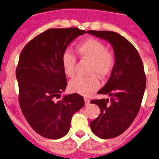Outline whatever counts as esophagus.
<instances>
[{
	"mask_svg": "<svg viewBox=\"0 0 159 159\" xmlns=\"http://www.w3.org/2000/svg\"><path fill=\"white\" fill-rule=\"evenodd\" d=\"M84 102H85V105H86V106H88V105H89L90 100L89 99V98H84Z\"/></svg>",
	"mask_w": 159,
	"mask_h": 159,
	"instance_id": "34e87169",
	"label": "esophagus"
}]
</instances>
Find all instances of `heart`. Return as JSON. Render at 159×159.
<instances>
[{"instance_id": "b5f03b06", "label": "heart", "mask_w": 159, "mask_h": 159, "mask_svg": "<svg viewBox=\"0 0 159 159\" xmlns=\"http://www.w3.org/2000/svg\"><path fill=\"white\" fill-rule=\"evenodd\" d=\"M76 52L81 58L90 61L89 72L100 77H105L111 73L115 65V56L107 50L102 42L95 39H87L76 46ZM76 58L71 52L65 51L61 56V64L67 76L74 75ZM95 75L89 76H77L70 81L69 88L72 92L84 96H89L99 87V80Z\"/></svg>"}]
</instances>
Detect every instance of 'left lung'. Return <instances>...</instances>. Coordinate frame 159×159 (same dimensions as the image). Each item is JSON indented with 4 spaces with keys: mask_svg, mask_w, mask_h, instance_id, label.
I'll use <instances>...</instances> for the list:
<instances>
[{
    "mask_svg": "<svg viewBox=\"0 0 159 159\" xmlns=\"http://www.w3.org/2000/svg\"><path fill=\"white\" fill-rule=\"evenodd\" d=\"M87 33L108 42L115 56L110 78L98 92L110 98L90 102L97 104L101 111L90 122L93 133L102 139H111L127 130L139 112L146 87L144 66L135 48L117 33L94 30Z\"/></svg>",
    "mask_w": 159,
    "mask_h": 159,
    "instance_id": "left-lung-1",
    "label": "left lung"
}]
</instances>
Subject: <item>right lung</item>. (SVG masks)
<instances>
[{"instance_id":"1","label":"right lung","mask_w":159,"mask_h":159,"mask_svg":"<svg viewBox=\"0 0 159 159\" xmlns=\"http://www.w3.org/2000/svg\"><path fill=\"white\" fill-rule=\"evenodd\" d=\"M85 34L77 28L50 29L26 44L20 56L16 79L20 108L34 130L57 139L70 130L72 116L84 105L78 93L64 95L66 78L61 56L74 39Z\"/></svg>"}]
</instances>
